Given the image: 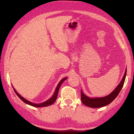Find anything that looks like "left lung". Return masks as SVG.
Instances as JSON below:
<instances>
[{
	"label": "left lung",
	"mask_w": 134,
	"mask_h": 134,
	"mask_svg": "<svg viewBox=\"0 0 134 134\" xmlns=\"http://www.w3.org/2000/svg\"><path fill=\"white\" fill-rule=\"evenodd\" d=\"M126 75V69L121 83L119 84V85L117 86L116 89L113 90L110 94L105 97H100V98H99V97H98V98H90V97L86 96L85 94H84L81 91V100L82 102V103L85 105L88 106V107L94 108L103 107V106L110 104L118 96L120 91L121 90L124 86L125 80Z\"/></svg>",
	"instance_id": "left-lung-1"
}]
</instances>
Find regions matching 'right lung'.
I'll return each mask as SVG.
<instances>
[{"instance_id": "obj_1", "label": "right lung", "mask_w": 134, "mask_h": 134, "mask_svg": "<svg viewBox=\"0 0 134 134\" xmlns=\"http://www.w3.org/2000/svg\"><path fill=\"white\" fill-rule=\"evenodd\" d=\"M66 79H67V78H64V79H62V80L60 81V83H58V86H57L56 89H55V92H54V95H53V96H52L51 98H50L49 100H48L45 101V102H43V103H40V104H35V103H32V102H29V101H28V100H26L25 99H24L23 97H22L19 94H18V93L16 92V90H15V89H13V90H14L15 93L17 94V96H18V97H19V98L21 99L25 103L28 104V105H31V106H34V107H38V108H40V107H45V106H47L51 105H52V104L55 102V101L56 100L57 98L58 90H59V89H60V86H61V85H62V84L63 83V81H64Z\"/></svg>"}]
</instances>
